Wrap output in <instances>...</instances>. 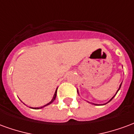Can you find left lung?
Segmentation results:
<instances>
[{"mask_svg":"<svg viewBox=\"0 0 134 134\" xmlns=\"http://www.w3.org/2000/svg\"><path fill=\"white\" fill-rule=\"evenodd\" d=\"M121 84H122V83H121ZM121 84L120 85V87H119V89H118V90H120V88H121ZM118 91H117V92H116V93H115V95H116V94H117V93H118ZM114 96H113V97L112 98L110 99V100L108 101V102H110V101L111 100H112V99L113 98H114ZM107 103H105V104H107ZM105 104H103V105H105ZM95 105H97V104H95Z\"/></svg>","mask_w":134,"mask_h":134,"instance_id":"1","label":"left lung"}]
</instances>
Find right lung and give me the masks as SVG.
<instances>
[{"label":"right lung","instance_id":"1","mask_svg":"<svg viewBox=\"0 0 134 134\" xmlns=\"http://www.w3.org/2000/svg\"><path fill=\"white\" fill-rule=\"evenodd\" d=\"M57 89L56 90L55 93H54V97H53L52 100L50 101V102H49V103H47V105H44V106L41 107V108H34V109H39V108H44V107L47 106V105H49V104H51V103H53V102H54V100H55L56 96H57Z\"/></svg>","mask_w":134,"mask_h":134}]
</instances>
